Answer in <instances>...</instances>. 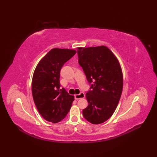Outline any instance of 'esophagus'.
I'll return each instance as SVG.
<instances>
[{
    "instance_id": "obj_1",
    "label": "esophagus",
    "mask_w": 157,
    "mask_h": 157,
    "mask_svg": "<svg viewBox=\"0 0 157 157\" xmlns=\"http://www.w3.org/2000/svg\"><path fill=\"white\" fill-rule=\"evenodd\" d=\"M85 97V94L84 93H80L78 94H75V98L76 100H79L80 98H84Z\"/></svg>"
}]
</instances>
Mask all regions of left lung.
Returning <instances> with one entry per match:
<instances>
[{"label":"left lung","instance_id":"8db88e82","mask_svg":"<svg viewBox=\"0 0 157 157\" xmlns=\"http://www.w3.org/2000/svg\"><path fill=\"white\" fill-rule=\"evenodd\" d=\"M90 90L86 94L88 106L82 110L87 121L94 124L106 121L113 114L123 90V74L117 59L107 47L77 50Z\"/></svg>","mask_w":157,"mask_h":157}]
</instances>
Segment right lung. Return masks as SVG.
I'll return each instance as SVG.
<instances>
[{
	"instance_id": "1",
	"label": "right lung",
	"mask_w": 157,
	"mask_h": 157,
	"mask_svg": "<svg viewBox=\"0 0 157 157\" xmlns=\"http://www.w3.org/2000/svg\"><path fill=\"white\" fill-rule=\"evenodd\" d=\"M71 49L53 48L42 58L34 70L32 93L36 107L45 120L56 123L63 119L71 107L74 96L59 82L63 66L75 54Z\"/></svg>"
}]
</instances>
